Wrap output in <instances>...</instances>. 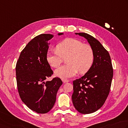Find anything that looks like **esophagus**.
I'll list each match as a JSON object with an SVG mask.
<instances>
[{
	"label": "esophagus",
	"mask_w": 128,
	"mask_h": 128,
	"mask_svg": "<svg viewBox=\"0 0 128 128\" xmlns=\"http://www.w3.org/2000/svg\"><path fill=\"white\" fill-rule=\"evenodd\" d=\"M62 82H64V83H66V82H69V80L65 79H62Z\"/></svg>",
	"instance_id": "obj_1"
}]
</instances>
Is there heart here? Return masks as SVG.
Wrapping results in <instances>:
<instances>
[{
  "label": "heart",
  "mask_w": 128,
  "mask_h": 128,
  "mask_svg": "<svg viewBox=\"0 0 128 128\" xmlns=\"http://www.w3.org/2000/svg\"><path fill=\"white\" fill-rule=\"evenodd\" d=\"M56 50L48 52L46 59L50 66L57 68L61 64L63 58L67 56L68 64L59 67L54 72L56 76L60 78L74 76L78 71L80 73L86 72L93 64L94 55L92 48L79 40L64 39L57 45Z\"/></svg>",
  "instance_id": "b5f03b06"
}]
</instances>
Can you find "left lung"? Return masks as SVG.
Wrapping results in <instances>:
<instances>
[{
  "mask_svg": "<svg viewBox=\"0 0 128 128\" xmlns=\"http://www.w3.org/2000/svg\"><path fill=\"white\" fill-rule=\"evenodd\" d=\"M75 34L87 40L93 50L94 59L86 74L73 81L72 104L80 113L90 114L100 108L106 102L110 89L113 69L108 52L97 39L85 32Z\"/></svg>",
  "mask_w": 128,
  "mask_h": 128,
  "instance_id": "left-lung-1",
  "label": "left lung"
}]
</instances>
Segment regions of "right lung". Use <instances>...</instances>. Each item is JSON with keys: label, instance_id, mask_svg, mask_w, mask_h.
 <instances>
[{"label": "right lung", "instance_id": "right-lung-1", "mask_svg": "<svg viewBox=\"0 0 128 128\" xmlns=\"http://www.w3.org/2000/svg\"><path fill=\"white\" fill-rule=\"evenodd\" d=\"M53 36L52 34H42L35 37L22 51L16 65L19 96L29 109L37 113L45 114L50 110L62 84L59 78L46 81L53 74L46 59L50 45L48 41Z\"/></svg>", "mask_w": 128, "mask_h": 128}]
</instances>
